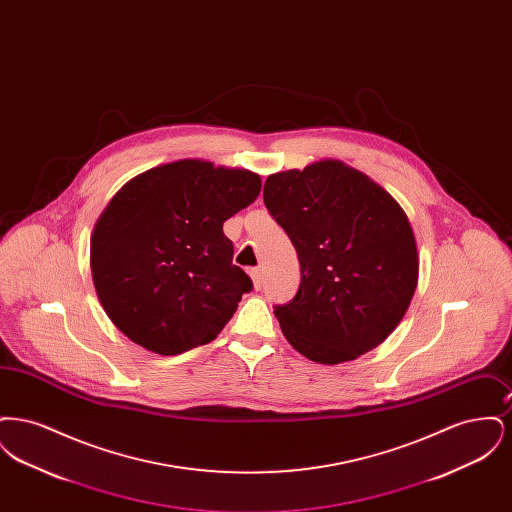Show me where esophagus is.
<instances>
[{
  "instance_id": "obj_1",
  "label": "esophagus",
  "mask_w": 512,
  "mask_h": 512,
  "mask_svg": "<svg viewBox=\"0 0 512 512\" xmlns=\"http://www.w3.org/2000/svg\"><path fill=\"white\" fill-rule=\"evenodd\" d=\"M249 274H251V280H253L255 290H261V288H263V282H265L263 270H261V268H251V270H249Z\"/></svg>"
}]
</instances>
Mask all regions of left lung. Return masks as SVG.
Returning <instances> with one entry per match:
<instances>
[{"mask_svg":"<svg viewBox=\"0 0 512 512\" xmlns=\"http://www.w3.org/2000/svg\"><path fill=\"white\" fill-rule=\"evenodd\" d=\"M263 199L301 265L292 301L274 307L286 340L320 365L378 347L407 313L418 282L413 228L399 203L334 159L270 174Z\"/></svg>","mask_w":512,"mask_h":512,"instance_id":"left-lung-1","label":"left lung"}]
</instances>
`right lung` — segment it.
Instances as JSON below:
<instances>
[{
	"label": "right lung",
	"instance_id": "add662e5",
	"mask_svg": "<svg viewBox=\"0 0 512 512\" xmlns=\"http://www.w3.org/2000/svg\"><path fill=\"white\" fill-rule=\"evenodd\" d=\"M261 192V176L184 159L132 178L92 234L99 301L126 338L178 355L219 336L253 290L222 224Z\"/></svg>",
	"mask_w": 512,
	"mask_h": 512
}]
</instances>
